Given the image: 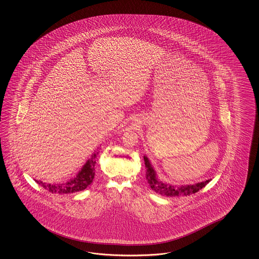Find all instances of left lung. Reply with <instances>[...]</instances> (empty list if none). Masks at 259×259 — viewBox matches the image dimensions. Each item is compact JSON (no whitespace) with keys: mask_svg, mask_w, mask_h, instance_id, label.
I'll list each match as a JSON object with an SVG mask.
<instances>
[{"mask_svg":"<svg viewBox=\"0 0 259 259\" xmlns=\"http://www.w3.org/2000/svg\"><path fill=\"white\" fill-rule=\"evenodd\" d=\"M145 161L146 167V180L149 183L150 187L154 190L156 193L165 196H184L195 194L199 190L205 187L211 180L198 182L196 184H190V185H172L160 181L157 178V172L155 171L154 167L151 164L148 157L146 156L143 157Z\"/></svg>","mask_w":259,"mask_h":259,"instance_id":"1","label":"left lung"}]
</instances>
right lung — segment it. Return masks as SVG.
I'll use <instances>...</instances> for the list:
<instances>
[{"label":"right lung","mask_w":259,"mask_h":259,"mask_svg":"<svg viewBox=\"0 0 259 259\" xmlns=\"http://www.w3.org/2000/svg\"><path fill=\"white\" fill-rule=\"evenodd\" d=\"M99 154V151H95L91 157L87 160L85 164L78 171L74 179L65 182V183H46L40 181H36L41 187L47 190L50 193L54 194H71L87 189L92 182L95 178V164L96 158Z\"/></svg>","instance_id":"add662e5"}]
</instances>
